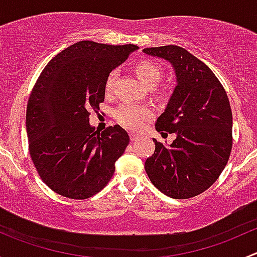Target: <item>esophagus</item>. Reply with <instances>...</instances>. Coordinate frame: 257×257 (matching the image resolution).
Segmentation results:
<instances>
[{
    "label": "esophagus",
    "instance_id": "34e87169",
    "mask_svg": "<svg viewBox=\"0 0 257 257\" xmlns=\"http://www.w3.org/2000/svg\"><path fill=\"white\" fill-rule=\"evenodd\" d=\"M129 137H131V141H132V142H136L137 139L141 138V136H139V134H137V133H134V132H131V134H129Z\"/></svg>",
    "mask_w": 257,
    "mask_h": 257
}]
</instances>
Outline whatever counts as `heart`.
Segmentation results:
<instances>
[{
    "label": "heart",
    "instance_id": "obj_1",
    "mask_svg": "<svg viewBox=\"0 0 257 257\" xmlns=\"http://www.w3.org/2000/svg\"><path fill=\"white\" fill-rule=\"evenodd\" d=\"M136 73L142 82L147 85H155L160 80L162 71L159 66L149 61H142L136 66ZM118 72L113 69L108 73L105 78V92L110 93L113 90ZM152 109L147 105H138L134 103H123L115 110L116 120L129 129H141L144 121L152 116Z\"/></svg>",
    "mask_w": 257,
    "mask_h": 257
}]
</instances>
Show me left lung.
Segmentation results:
<instances>
[{
  "label": "left lung",
  "instance_id": "left-lung-1",
  "mask_svg": "<svg viewBox=\"0 0 257 257\" xmlns=\"http://www.w3.org/2000/svg\"><path fill=\"white\" fill-rule=\"evenodd\" d=\"M172 64L177 85L155 129L174 133L170 145L155 143L145 172L155 188L174 199L199 195L216 181L232 147V113L221 83L205 63L179 46L144 48ZM168 136V134H167Z\"/></svg>",
  "mask_w": 257,
  "mask_h": 257
}]
</instances>
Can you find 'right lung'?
Wrapping results in <instances>:
<instances>
[{
    "label": "right lung",
    "instance_id": "1",
    "mask_svg": "<svg viewBox=\"0 0 257 257\" xmlns=\"http://www.w3.org/2000/svg\"><path fill=\"white\" fill-rule=\"evenodd\" d=\"M138 48L80 41L52 58L38 77L26 129L33 164L54 193L87 199L112 179L129 136L119 125L94 131L89 110L104 100L108 73Z\"/></svg>",
    "mask_w": 257,
    "mask_h": 257
}]
</instances>
